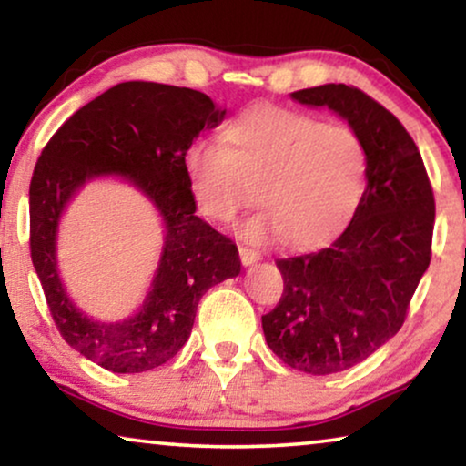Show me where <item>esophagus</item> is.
Wrapping results in <instances>:
<instances>
[{"label": "esophagus", "mask_w": 466, "mask_h": 466, "mask_svg": "<svg viewBox=\"0 0 466 466\" xmlns=\"http://www.w3.org/2000/svg\"><path fill=\"white\" fill-rule=\"evenodd\" d=\"M239 257H241V263L244 265H254L260 260V252L252 250V248H246V246H239Z\"/></svg>", "instance_id": "34e87169"}]
</instances>
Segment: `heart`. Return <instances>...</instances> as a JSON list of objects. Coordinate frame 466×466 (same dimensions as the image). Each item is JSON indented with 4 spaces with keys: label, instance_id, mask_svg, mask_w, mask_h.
Returning <instances> with one entry per match:
<instances>
[{
    "label": "heart",
    "instance_id": "b5f03b06",
    "mask_svg": "<svg viewBox=\"0 0 466 466\" xmlns=\"http://www.w3.org/2000/svg\"><path fill=\"white\" fill-rule=\"evenodd\" d=\"M222 146L195 142L184 155L188 193L203 218L233 222L257 199L265 209L241 227L257 244L289 239L316 250L339 238L367 182V152L352 127L260 104L222 127Z\"/></svg>",
    "mask_w": 466,
    "mask_h": 466
}]
</instances>
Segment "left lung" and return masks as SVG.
Here are the masks:
<instances>
[{
  "instance_id": "obj_1",
  "label": "left lung",
  "mask_w": 466,
  "mask_h": 466,
  "mask_svg": "<svg viewBox=\"0 0 466 466\" xmlns=\"http://www.w3.org/2000/svg\"><path fill=\"white\" fill-rule=\"evenodd\" d=\"M327 106L359 133L367 188L330 248L278 258L284 292L263 316L267 346L309 375L339 373L399 333L431 263L435 195L420 150L400 120L360 88L322 85L292 93Z\"/></svg>"
}]
</instances>
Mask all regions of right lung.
I'll list each match as a JSON object with an SVG mask.
<instances>
[{"mask_svg": "<svg viewBox=\"0 0 466 466\" xmlns=\"http://www.w3.org/2000/svg\"><path fill=\"white\" fill-rule=\"evenodd\" d=\"M225 110L206 93L158 82H120L72 114L44 146L29 187V250L50 316L63 339L114 373H142L180 352L208 289L239 276L238 246L197 216L184 155L203 127ZM133 181L162 212L168 235L143 309L101 325L68 301L56 271L54 244L62 208L91 177Z\"/></svg>", "mask_w": 466, "mask_h": 466, "instance_id": "add662e5", "label": "right lung"}]
</instances>
